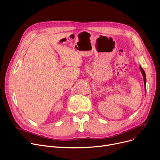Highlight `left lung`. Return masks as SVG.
<instances>
[{"mask_svg":"<svg viewBox=\"0 0 160 160\" xmlns=\"http://www.w3.org/2000/svg\"><path fill=\"white\" fill-rule=\"evenodd\" d=\"M139 69H140V71L142 72V76H143V80H144V86H145V92H146V75H145V71L143 70V69L142 68V67H139Z\"/></svg>","mask_w":160,"mask_h":160,"instance_id":"8db88e82","label":"left lung"}]
</instances>
